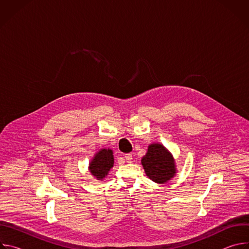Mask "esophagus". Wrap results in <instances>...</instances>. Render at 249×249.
I'll list each match as a JSON object with an SVG mask.
<instances>
[{
  "label": "esophagus",
  "mask_w": 249,
  "mask_h": 249,
  "mask_svg": "<svg viewBox=\"0 0 249 249\" xmlns=\"http://www.w3.org/2000/svg\"><path fill=\"white\" fill-rule=\"evenodd\" d=\"M124 158H125V160H126L127 162H132V160H133L132 154H126V155L124 156Z\"/></svg>",
  "instance_id": "1"
}]
</instances>
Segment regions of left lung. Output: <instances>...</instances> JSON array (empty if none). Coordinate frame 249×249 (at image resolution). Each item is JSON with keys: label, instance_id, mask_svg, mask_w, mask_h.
I'll return each mask as SVG.
<instances>
[{"label": "left lung", "instance_id": "8db88e82", "mask_svg": "<svg viewBox=\"0 0 249 249\" xmlns=\"http://www.w3.org/2000/svg\"><path fill=\"white\" fill-rule=\"evenodd\" d=\"M141 163L149 178L159 184L169 181L177 172L172 154L160 143L149 145L146 155L141 160Z\"/></svg>", "mask_w": 249, "mask_h": 249}]
</instances>
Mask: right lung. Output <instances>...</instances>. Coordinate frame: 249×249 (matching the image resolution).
<instances>
[{
  "label": "right lung",
  "mask_w": 249,
  "mask_h": 249,
  "mask_svg": "<svg viewBox=\"0 0 249 249\" xmlns=\"http://www.w3.org/2000/svg\"><path fill=\"white\" fill-rule=\"evenodd\" d=\"M114 164V156L111 149H100L89 163L90 174L97 180H103L108 175Z\"/></svg>",
  "instance_id": "1"
}]
</instances>
